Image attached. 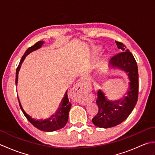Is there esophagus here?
Returning <instances> with one entry per match:
<instances>
[{
    "instance_id": "34e87169",
    "label": "esophagus",
    "mask_w": 155,
    "mask_h": 155,
    "mask_svg": "<svg viewBox=\"0 0 155 155\" xmlns=\"http://www.w3.org/2000/svg\"><path fill=\"white\" fill-rule=\"evenodd\" d=\"M84 92L85 88H83V83L78 82L76 84L74 87L71 90V97L74 102L81 103L82 104H86L87 101L84 99Z\"/></svg>"
}]
</instances>
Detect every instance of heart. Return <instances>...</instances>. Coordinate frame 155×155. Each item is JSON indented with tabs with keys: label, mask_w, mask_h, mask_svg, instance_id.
I'll return each mask as SVG.
<instances>
[{
	"label": "heart",
	"mask_w": 155,
	"mask_h": 155,
	"mask_svg": "<svg viewBox=\"0 0 155 155\" xmlns=\"http://www.w3.org/2000/svg\"><path fill=\"white\" fill-rule=\"evenodd\" d=\"M101 47H94V54L98 53V52H99L101 51ZM106 61H107V57H104V58H103V60L101 62V63L99 64V65H98V71H102L103 70V68H104L105 64H106Z\"/></svg>",
	"instance_id": "1"
}]
</instances>
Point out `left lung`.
Listing matches in <instances>:
<instances>
[{"label": "left lung", "instance_id": "obj_1", "mask_svg": "<svg viewBox=\"0 0 155 155\" xmlns=\"http://www.w3.org/2000/svg\"><path fill=\"white\" fill-rule=\"evenodd\" d=\"M118 49L123 51L110 58L112 68L127 72L129 78V88L127 96L117 101H109L101 90L97 93L96 103L98 112L93 119V123L100 128H110L117 126L126 119L135 107L139 95V72L137 62L133 54L120 42L115 41Z\"/></svg>", "mask_w": 155, "mask_h": 155}]
</instances>
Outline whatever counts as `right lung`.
<instances>
[{
  "label": "right lung",
  "instance_id": "1",
  "mask_svg": "<svg viewBox=\"0 0 155 155\" xmlns=\"http://www.w3.org/2000/svg\"><path fill=\"white\" fill-rule=\"evenodd\" d=\"M43 43H44L43 41H38L37 42V43H35L33 46L29 47L27 50L26 51L24 55L22 57V58L21 61H20V63L18 66L17 68H16V80H15L16 84H17V82H18V74L20 68H21V64L22 63V62L24 61L25 57H27L28 54H30L31 52L37 50L38 48H40L42 47V45H43ZM18 100L20 107H21L22 113L24 114L25 117L27 118V120L30 122V123L33 125L34 127L37 128L39 130L45 131V132H52V131L57 130L61 129L62 128H63L67 123L68 118L69 110H70L71 107V103H69V101L68 98L67 91L66 92L64 97L63 98H62L61 103L60 105H59L60 107L58 108V110L56 112L55 114L52 115L50 118H47V119H45L44 120H36V119H34V118H32L31 116H29L28 114L26 113V112L22 108L18 97Z\"/></svg>",
  "mask_w": 155,
  "mask_h": 155
}]
</instances>
